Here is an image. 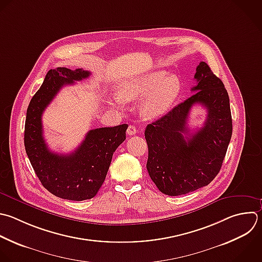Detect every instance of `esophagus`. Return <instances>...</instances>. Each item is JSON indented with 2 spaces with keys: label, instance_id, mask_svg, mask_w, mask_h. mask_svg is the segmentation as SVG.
I'll return each mask as SVG.
<instances>
[{
  "label": "esophagus",
  "instance_id": "esophagus-1",
  "mask_svg": "<svg viewBox=\"0 0 262 262\" xmlns=\"http://www.w3.org/2000/svg\"><path fill=\"white\" fill-rule=\"evenodd\" d=\"M136 132H137V130H136L135 126H133V125H130L127 129V134L128 135H135Z\"/></svg>",
  "mask_w": 262,
  "mask_h": 262
}]
</instances>
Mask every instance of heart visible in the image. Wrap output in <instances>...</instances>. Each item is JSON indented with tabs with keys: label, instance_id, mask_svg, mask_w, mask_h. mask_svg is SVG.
<instances>
[{
	"label": "heart",
	"instance_id": "b5f03b06",
	"mask_svg": "<svg viewBox=\"0 0 262 262\" xmlns=\"http://www.w3.org/2000/svg\"><path fill=\"white\" fill-rule=\"evenodd\" d=\"M181 92V81L177 75L158 71L123 82L119 87L118 104L122 100L132 101L146 96L140 104V114L145 119L164 116L177 100Z\"/></svg>",
	"mask_w": 262,
	"mask_h": 262
}]
</instances>
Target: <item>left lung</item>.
I'll list each match as a JSON object with an SVG mask.
<instances>
[{
	"label": "left lung",
	"instance_id": "1",
	"mask_svg": "<svg viewBox=\"0 0 262 262\" xmlns=\"http://www.w3.org/2000/svg\"><path fill=\"white\" fill-rule=\"evenodd\" d=\"M192 96L146 126V169L160 191L185 194L208 185L220 171L232 133L229 98L222 81L202 61L194 74ZM208 114L204 126L190 135L187 119L192 105Z\"/></svg>",
	"mask_w": 262,
	"mask_h": 262
}]
</instances>
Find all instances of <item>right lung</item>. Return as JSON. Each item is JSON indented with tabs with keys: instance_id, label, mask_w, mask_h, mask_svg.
I'll list each match as a JSON object with an SVG mask.
<instances>
[{
	"instance_id": "1",
	"label": "right lung",
	"mask_w": 262,
	"mask_h": 262,
	"mask_svg": "<svg viewBox=\"0 0 262 262\" xmlns=\"http://www.w3.org/2000/svg\"><path fill=\"white\" fill-rule=\"evenodd\" d=\"M90 76V72L67 68L50 70L33 96L27 112L25 146L30 162L43 186L54 195L84 201L96 195L107 174L113 155L126 139L127 124L90 130L75 151H51L43 137L42 115L66 85Z\"/></svg>"
}]
</instances>
